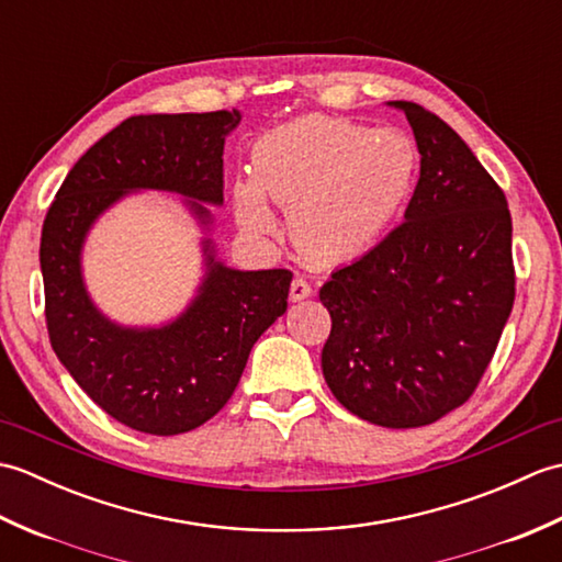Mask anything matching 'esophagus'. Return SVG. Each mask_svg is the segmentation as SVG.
<instances>
[{
  "label": "esophagus",
  "mask_w": 562,
  "mask_h": 562,
  "mask_svg": "<svg viewBox=\"0 0 562 562\" xmlns=\"http://www.w3.org/2000/svg\"><path fill=\"white\" fill-rule=\"evenodd\" d=\"M306 296H312V284H308L304 278H294L290 284V300L302 302Z\"/></svg>",
  "instance_id": "esophagus-1"
}]
</instances>
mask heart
<instances>
[{
    "instance_id": "obj_1",
    "label": "heart",
    "mask_w": 562,
    "mask_h": 562,
    "mask_svg": "<svg viewBox=\"0 0 562 562\" xmlns=\"http://www.w3.org/2000/svg\"><path fill=\"white\" fill-rule=\"evenodd\" d=\"M417 171L413 142L330 115L274 127L254 147V181L234 188L236 220L256 236L280 232L270 202L290 210L294 244L318 262L372 248L408 200Z\"/></svg>"
}]
</instances>
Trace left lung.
<instances>
[{"mask_svg":"<svg viewBox=\"0 0 562 562\" xmlns=\"http://www.w3.org/2000/svg\"><path fill=\"white\" fill-rule=\"evenodd\" d=\"M420 178L405 222L330 274L326 384L362 420L408 429L471 398L515 304L505 193L453 130L411 101Z\"/></svg>","mask_w":562,"mask_h":562,"instance_id":"left-lung-1","label":"left lung"}]
</instances>
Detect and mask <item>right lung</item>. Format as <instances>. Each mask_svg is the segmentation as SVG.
<instances>
[{
	"label": "right lung",
	"instance_id": "add662e5",
	"mask_svg": "<svg viewBox=\"0 0 562 562\" xmlns=\"http://www.w3.org/2000/svg\"><path fill=\"white\" fill-rule=\"evenodd\" d=\"M238 123V111L127 117L71 166L43 222L45 318L57 360L93 403L137 432L181 435L217 415L254 342L288 312L290 270H234L210 238L207 205L224 202V139ZM139 189L186 196L209 234L199 294L161 327L115 325L92 304L80 272L90 226Z\"/></svg>",
	"mask_w": 562,
	"mask_h": 562
}]
</instances>
